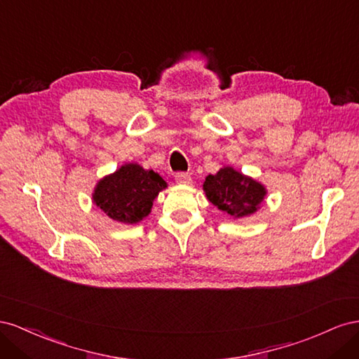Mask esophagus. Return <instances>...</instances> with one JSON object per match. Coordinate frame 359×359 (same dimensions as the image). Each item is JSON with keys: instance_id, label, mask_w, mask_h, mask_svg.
<instances>
[{"instance_id": "obj_1", "label": "esophagus", "mask_w": 359, "mask_h": 359, "mask_svg": "<svg viewBox=\"0 0 359 359\" xmlns=\"http://www.w3.org/2000/svg\"><path fill=\"white\" fill-rule=\"evenodd\" d=\"M174 177H176V182L180 183V185H189V183H191V174L189 172H177Z\"/></svg>"}]
</instances>
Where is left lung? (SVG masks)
Returning <instances> with one entry per match:
<instances>
[{
    "mask_svg": "<svg viewBox=\"0 0 359 359\" xmlns=\"http://www.w3.org/2000/svg\"><path fill=\"white\" fill-rule=\"evenodd\" d=\"M208 200L233 218L248 217L257 212L266 196V188L231 167L209 174L203 183Z\"/></svg>",
    "mask_w": 359,
    "mask_h": 359,
    "instance_id": "obj_1",
    "label": "left lung"
}]
</instances>
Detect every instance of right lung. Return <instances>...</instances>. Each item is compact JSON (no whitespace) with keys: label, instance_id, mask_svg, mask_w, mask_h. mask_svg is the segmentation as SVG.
I'll use <instances>...</instances> for the list:
<instances>
[{"label":"right lung","instance_id":"1","mask_svg":"<svg viewBox=\"0 0 359 359\" xmlns=\"http://www.w3.org/2000/svg\"><path fill=\"white\" fill-rule=\"evenodd\" d=\"M167 188V182L153 170L125 163L97 182L93 201L107 217L123 224H137L151 210L153 200Z\"/></svg>","mask_w":359,"mask_h":359}]
</instances>
